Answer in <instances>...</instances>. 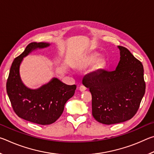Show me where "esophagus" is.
I'll return each instance as SVG.
<instances>
[{
    "mask_svg": "<svg viewBox=\"0 0 154 154\" xmlns=\"http://www.w3.org/2000/svg\"><path fill=\"white\" fill-rule=\"evenodd\" d=\"M79 90H80V91H82V92H83V91H85V90H86V87L84 86V85H80Z\"/></svg>",
    "mask_w": 154,
    "mask_h": 154,
    "instance_id": "obj_1",
    "label": "esophagus"
}]
</instances>
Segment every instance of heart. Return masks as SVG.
<instances>
[{
  "label": "heart",
  "mask_w": 154,
  "mask_h": 154,
  "mask_svg": "<svg viewBox=\"0 0 154 154\" xmlns=\"http://www.w3.org/2000/svg\"><path fill=\"white\" fill-rule=\"evenodd\" d=\"M96 58H97V55H96V54H94V55L90 56L89 57H88V58H85L84 60L83 61V62H82L83 66H87V65H89L90 64L93 63V62L96 60ZM103 63V61L102 60H100L98 61L99 65H102Z\"/></svg>",
  "instance_id": "heart-1"
}]
</instances>
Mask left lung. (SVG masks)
Segmentation results:
<instances>
[{
	"label": "left lung",
	"instance_id": "left-lung-1",
	"mask_svg": "<svg viewBox=\"0 0 154 154\" xmlns=\"http://www.w3.org/2000/svg\"><path fill=\"white\" fill-rule=\"evenodd\" d=\"M118 48L121 57L116 70H99L83 79L92 94L93 117L107 125L133 118L145 92L142 63L127 48Z\"/></svg>",
	"mask_w": 154,
	"mask_h": 154
}]
</instances>
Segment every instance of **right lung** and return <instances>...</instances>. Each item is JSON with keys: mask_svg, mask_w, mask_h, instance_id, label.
Returning a JSON list of instances; mask_svg holds the SVG:
<instances>
[{"mask_svg": "<svg viewBox=\"0 0 154 154\" xmlns=\"http://www.w3.org/2000/svg\"><path fill=\"white\" fill-rule=\"evenodd\" d=\"M49 43H31L14 59L7 82V92L13 109L20 118L32 123L48 125L58 119L66 101L74 95L76 85H69L54 78L37 90L28 89L23 84L19 69L24 57L36 48H43Z\"/></svg>", "mask_w": 154, "mask_h": 154, "instance_id": "right-lung-1", "label": "right lung"}]
</instances>
